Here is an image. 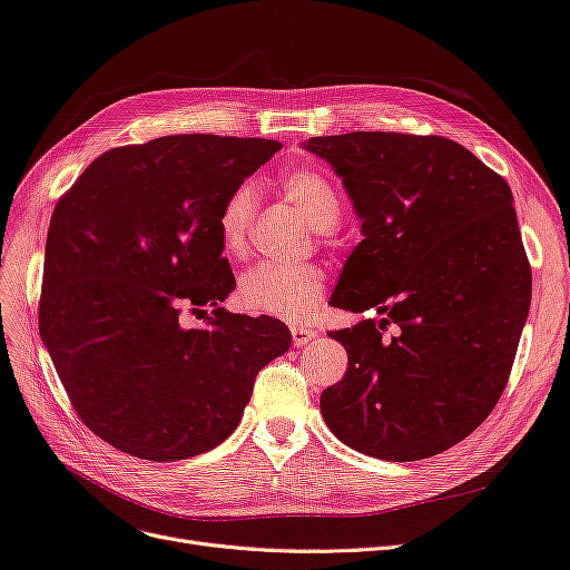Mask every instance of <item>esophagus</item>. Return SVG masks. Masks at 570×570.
<instances>
[{"mask_svg": "<svg viewBox=\"0 0 570 570\" xmlns=\"http://www.w3.org/2000/svg\"><path fill=\"white\" fill-rule=\"evenodd\" d=\"M291 337H293V344H295V346H305V344H309V342L316 340V333L309 331V327L293 325V327H291Z\"/></svg>", "mask_w": 570, "mask_h": 570, "instance_id": "34e87169", "label": "esophagus"}]
</instances>
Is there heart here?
Returning a JSON list of instances; mask_svg holds the SVG:
<instances>
[{
	"mask_svg": "<svg viewBox=\"0 0 570 570\" xmlns=\"http://www.w3.org/2000/svg\"><path fill=\"white\" fill-rule=\"evenodd\" d=\"M284 196L297 205L309 226L327 235L342 224V198L331 179L309 166L293 168L282 175ZM258 209V189L254 183H239L219 209V239L226 254L245 256L252 243V228ZM325 282L316 267H286L261 263L239 282L237 295L245 309L275 316L282 321H303L312 316L323 301Z\"/></svg>",
	"mask_w": 570,
	"mask_h": 570,
	"instance_id": "heart-1",
	"label": "heart"
}]
</instances>
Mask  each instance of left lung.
I'll list each match as a JSON object with an SVG mask.
<instances>
[{"instance_id":"left-lung-1","label":"left lung","mask_w":570,"mask_h":570,"mask_svg":"<svg viewBox=\"0 0 570 570\" xmlns=\"http://www.w3.org/2000/svg\"><path fill=\"white\" fill-rule=\"evenodd\" d=\"M363 222L333 305L365 318L331 333L348 370L321 413L353 451L387 462L439 455L499 402L531 303L511 187L441 136H316ZM401 333L385 341V324Z\"/></svg>"}]
</instances>
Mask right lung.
Wrapping results in <instances>:
<instances>
[{
	"label": "right lung",
	"instance_id": "1",
	"mask_svg": "<svg viewBox=\"0 0 570 570\" xmlns=\"http://www.w3.org/2000/svg\"><path fill=\"white\" fill-rule=\"evenodd\" d=\"M279 149L207 134L117 147L57 203L39 331L80 421L117 451L153 462L213 451L256 374L288 351L282 321L219 307L235 288L219 209ZM187 304L216 312L185 328Z\"/></svg>",
	"mask_w": 570,
	"mask_h": 570
}]
</instances>
